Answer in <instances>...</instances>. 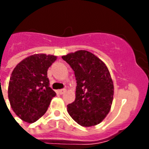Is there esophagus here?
I'll list each match as a JSON object with an SVG mask.
<instances>
[{"label": "esophagus", "mask_w": 149, "mask_h": 149, "mask_svg": "<svg viewBox=\"0 0 149 149\" xmlns=\"http://www.w3.org/2000/svg\"><path fill=\"white\" fill-rule=\"evenodd\" d=\"M65 91H66V90H65V89H61V90H58V93H59V94H63V93H65Z\"/></svg>", "instance_id": "1"}]
</instances>
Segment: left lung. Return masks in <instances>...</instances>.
Instances as JSON below:
<instances>
[{"instance_id": "8db88e82", "label": "left lung", "mask_w": 149, "mask_h": 149, "mask_svg": "<svg viewBox=\"0 0 149 149\" xmlns=\"http://www.w3.org/2000/svg\"><path fill=\"white\" fill-rule=\"evenodd\" d=\"M74 71L76 99L67 105L73 120L83 127H91L101 122L111 110L113 84L105 63L86 50L62 56Z\"/></svg>"}]
</instances>
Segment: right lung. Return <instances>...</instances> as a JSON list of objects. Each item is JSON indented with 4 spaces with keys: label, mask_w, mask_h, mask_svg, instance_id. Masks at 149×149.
I'll use <instances>...</instances> for the list:
<instances>
[{
    "label": "right lung",
    "mask_w": 149,
    "mask_h": 149,
    "mask_svg": "<svg viewBox=\"0 0 149 149\" xmlns=\"http://www.w3.org/2000/svg\"><path fill=\"white\" fill-rule=\"evenodd\" d=\"M56 56L35 54L27 57L13 70L8 84V99L11 108L22 120L34 123L47 111L56 95L49 87L48 69Z\"/></svg>",
    "instance_id": "1"
}]
</instances>
